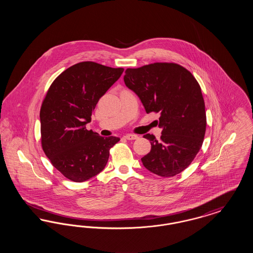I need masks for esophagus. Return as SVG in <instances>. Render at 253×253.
I'll use <instances>...</instances> for the list:
<instances>
[{
    "mask_svg": "<svg viewBox=\"0 0 253 253\" xmlns=\"http://www.w3.org/2000/svg\"><path fill=\"white\" fill-rule=\"evenodd\" d=\"M124 138H126L128 140H134V139L138 138V136L136 134H133V133H128V134L124 135Z\"/></svg>",
    "mask_w": 253,
    "mask_h": 253,
    "instance_id": "1",
    "label": "esophagus"
}]
</instances>
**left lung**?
Masks as SVG:
<instances>
[{
    "instance_id": "left-lung-1",
    "label": "left lung",
    "mask_w": 253,
    "mask_h": 253,
    "mask_svg": "<svg viewBox=\"0 0 253 253\" xmlns=\"http://www.w3.org/2000/svg\"><path fill=\"white\" fill-rule=\"evenodd\" d=\"M126 86L140 98L146 113H159L160 139L147 133L152 149L141 158L145 168L171 177L188 168L204 141L207 118L201 87L185 67L155 62L127 68Z\"/></svg>"
}]
</instances>
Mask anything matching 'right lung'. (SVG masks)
<instances>
[{
  "label": "right lung",
  "mask_w": 253,
  "mask_h": 253,
  "mask_svg": "<svg viewBox=\"0 0 253 253\" xmlns=\"http://www.w3.org/2000/svg\"><path fill=\"white\" fill-rule=\"evenodd\" d=\"M123 68L82 61L60 74L50 85L40 111L41 142L51 164L67 179L84 182L107 164L110 149L121 139L86 129L99 98Z\"/></svg>",
  "instance_id": "obj_1"
}]
</instances>
